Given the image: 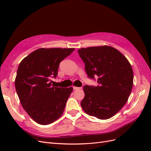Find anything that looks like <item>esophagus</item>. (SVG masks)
Returning a JSON list of instances; mask_svg holds the SVG:
<instances>
[{
    "label": "esophagus",
    "instance_id": "esophagus-1",
    "mask_svg": "<svg viewBox=\"0 0 151 151\" xmlns=\"http://www.w3.org/2000/svg\"><path fill=\"white\" fill-rule=\"evenodd\" d=\"M73 89H74V90H78V89H82V87H81V88H78V87L73 86Z\"/></svg>",
    "mask_w": 151,
    "mask_h": 151
}]
</instances>
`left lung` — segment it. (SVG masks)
I'll list each match as a JSON object with an SVG mask.
<instances>
[{"label": "left lung", "mask_w": 151, "mask_h": 151, "mask_svg": "<svg viewBox=\"0 0 151 151\" xmlns=\"http://www.w3.org/2000/svg\"><path fill=\"white\" fill-rule=\"evenodd\" d=\"M91 79L97 86L83 87L85 96L81 105L88 115L106 120L116 114L127 103L133 86L134 74L129 62L118 50L109 46L78 50Z\"/></svg>", "instance_id": "8db88e82"}]
</instances>
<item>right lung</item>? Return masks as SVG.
<instances>
[{
  "mask_svg": "<svg viewBox=\"0 0 151 151\" xmlns=\"http://www.w3.org/2000/svg\"><path fill=\"white\" fill-rule=\"evenodd\" d=\"M74 48H40L31 53L18 67L15 79L16 92L24 110L40 125H49L60 118L72 92L54 87L60 63Z\"/></svg>",
  "mask_w": 151,
  "mask_h": 151,
  "instance_id": "obj_1",
  "label": "right lung"
}]
</instances>
